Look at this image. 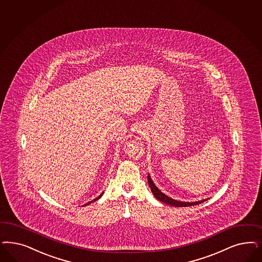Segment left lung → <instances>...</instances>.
Returning <instances> with one entry per match:
<instances>
[{
  "label": "left lung",
  "instance_id": "8db88e82",
  "mask_svg": "<svg viewBox=\"0 0 262 262\" xmlns=\"http://www.w3.org/2000/svg\"><path fill=\"white\" fill-rule=\"evenodd\" d=\"M147 181H148V185L150 187V190H151L152 194H154V196H155L158 201L162 202V203L169 204V205H171V206H176V207H186V206L196 205V204H200V203H203V202L206 201V200H203V201L194 202V203H187V202L177 201V200H173V199L169 198L167 194L162 193L160 190L157 188V186L154 184V182L152 181L151 178H150L149 174L147 176Z\"/></svg>",
  "mask_w": 262,
  "mask_h": 262
}]
</instances>
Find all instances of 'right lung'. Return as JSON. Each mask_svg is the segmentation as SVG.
I'll use <instances>...</instances> for the list:
<instances>
[{
    "instance_id": "add662e5",
    "label": "right lung",
    "mask_w": 262,
    "mask_h": 262,
    "mask_svg": "<svg viewBox=\"0 0 262 262\" xmlns=\"http://www.w3.org/2000/svg\"><path fill=\"white\" fill-rule=\"evenodd\" d=\"M103 194H104V192H102L101 194H99L97 198H95L93 201H92V202H90V203H85L84 205H88V204H90V203H94V202H96L97 200H99L100 198H101L102 195H103Z\"/></svg>"
}]
</instances>
